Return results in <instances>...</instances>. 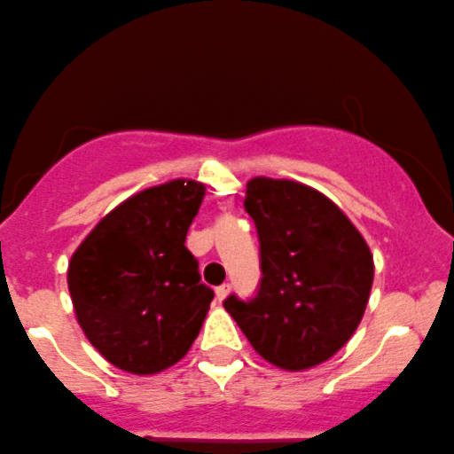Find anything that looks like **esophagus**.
<instances>
[{"label": "esophagus", "instance_id": "1", "mask_svg": "<svg viewBox=\"0 0 454 454\" xmlns=\"http://www.w3.org/2000/svg\"><path fill=\"white\" fill-rule=\"evenodd\" d=\"M228 293H231V284H222V286L215 288V295L219 301H223L228 297Z\"/></svg>", "mask_w": 454, "mask_h": 454}]
</instances>
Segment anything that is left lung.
<instances>
[{
    "label": "left lung",
    "instance_id": "left-lung-1",
    "mask_svg": "<svg viewBox=\"0 0 454 454\" xmlns=\"http://www.w3.org/2000/svg\"><path fill=\"white\" fill-rule=\"evenodd\" d=\"M246 211L261 241V286L223 308L261 357L306 371L347 345L371 297L372 254L348 217L317 189L286 178L247 183Z\"/></svg>",
    "mask_w": 454,
    "mask_h": 454
}]
</instances>
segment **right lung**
<instances>
[{
	"mask_svg": "<svg viewBox=\"0 0 454 454\" xmlns=\"http://www.w3.org/2000/svg\"><path fill=\"white\" fill-rule=\"evenodd\" d=\"M207 187L176 178L107 213L68 262L79 325L109 364L154 375L193 345L213 291L185 237Z\"/></svg>",
	"mask_w": 454,
	"mask_h": 454,
	"instance_id": "1",
	"label": "right lung"
}]
</instances>
